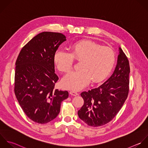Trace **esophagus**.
I'll return each mask as SVG.
<instances>
[{"instance_id": "34e87169", "label": "esophagus", "mask_w": 148, "mask_h": 148, "mask_svg": "<svg viewBox=\"0 0 148 148\" xmlns=\"http://www.w3.org/2000/svg\"><path fill=\"white\" fill-rule=\"evenodd\" d=\"M70 94L71 95H73V96H77V95H78V93L77 92L74 91V90H71V91L70 92Z\"/></svg>"}]
</instances>
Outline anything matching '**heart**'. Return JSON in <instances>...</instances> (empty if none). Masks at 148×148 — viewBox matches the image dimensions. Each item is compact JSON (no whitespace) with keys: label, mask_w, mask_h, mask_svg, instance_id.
<instances>
[{"label":"heart","mask_w":148,"mask_h":148,"mask_svg":"<svg viewBox=\"0 0 148 148\" xmlns=\"http://www.w3.org/2000/svg\"><path fill=\"white\" fill-rule=\"evenodd\" d=\"M74 59L81 60L80 70L69 73L63 78L62 84L66 89L78 90L86 87L91 80L99 82L104 79L114 66L115 54L109 47L83 40L73 44L69 52L58 49L53 56L56 67L62 72H67L72 68Z\"/></svg>","instance_id":"b5f03b06"}]
</instances>
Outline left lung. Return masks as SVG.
<instances>
[{
	"instance_id": "1",
	"label": "left lung",
	"mask_w": 148,
	"mask_h": 148,
	"mask_svg": "<svg viewBox=\"0 0 148 148\" xmlns=\"http://www.w3.org/2000/svg\"><path fill=\"white\" fill-rule=\"evenodd\" d=\"M130 71L128 59L119 47L117 64L112 75L98 88L81 93L84 104L78 111L79 118L93 127L111 121L128 96Z\"/></svg>"
}]
</instances>
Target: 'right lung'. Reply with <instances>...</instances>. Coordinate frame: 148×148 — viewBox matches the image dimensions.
I'll use <instances>...</instances> for the list:
<instances>
[{
  "instance_id": "add662e5",
  "label": "right lung",
  "mask_w": 148,
  "mask_h": 148,
  "mask_svg": "<svg viewBox=\"0 0 148 148\" xmlns=\"http://www.w3.org/2000/svg\"><path fill=\"white\" fill-rule=\"evenodd\" d=\"M66 40L60 33L44 32L21 49L15 62L14 92L27 116L41 124L49 122L59 114L67 91L55 89L59 78L55 73L53 56Z\"/></svg>"
}]
</instances>
